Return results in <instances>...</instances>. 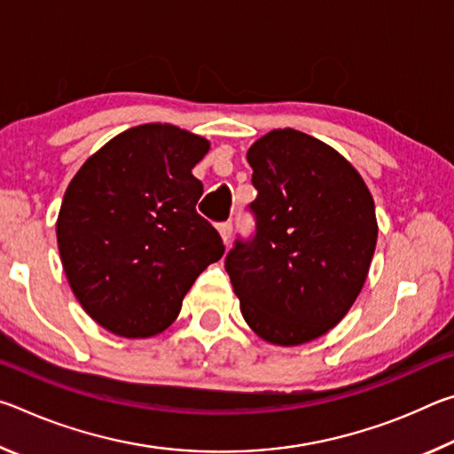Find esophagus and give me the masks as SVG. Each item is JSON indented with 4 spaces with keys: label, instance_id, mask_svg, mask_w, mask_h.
<instances>
[{
    "label": "esophagus",
    "instance_id": "esophagus-1",
    "mask_svg": "<svg viewBox=\"0 0 454 454\" xmlns=\"http://www.w3.org/2000/svg\"><path fill=\"white\" fill-rule=\"evenodd\" d=\"M218 230H220L222 240H224V244H228L230 238H232V222H222Z\"/></svg>",
    "mask_w": 454,
    "mask_h": 454
}]
</instances>
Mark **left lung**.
<instances>
[{
	"mask_svg": "<svg viewBox=\"0 0 454 454\" xmlns=\"http://www.w3.org/2000/svg\"><path fill=\"white\" fill-rule=\"evenodd\" d=\"M246 158L256 234L236 240L226 272L246 325L296 347L334 328L363 290L379 236L374 200L347 158L298 129H272Z\"/></svg>",
	"mask_w": 454,
	"mask_h": 454,
	"instance_id": "1",
	"label": "left lung"
}]
</instances>
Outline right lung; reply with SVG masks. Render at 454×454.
I'll return each instance as SVG.
<instances>
[{
	"instance_id": "1",
	"label": "right lung",
	"mask_w": 454,
	"mask_h": 454,
	"mask_svg": "<svg viewBox=\"0 0 454 454\" xmlns=\"http://www.w3.org/2000/svg\"><path fill=\"white\" fill-rule=\"evenodd\" d=\"M210 142L172 124H142L83 162L58 214V248L82 309L124 338H148L178 318L192 284L224 254L196 212L192 168Z\"/></svg>"
}]
</instances>
